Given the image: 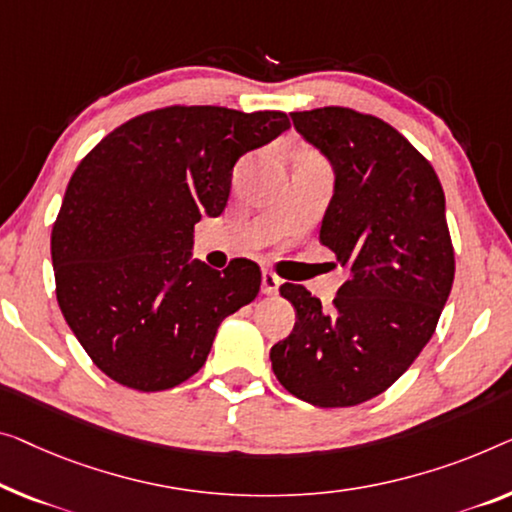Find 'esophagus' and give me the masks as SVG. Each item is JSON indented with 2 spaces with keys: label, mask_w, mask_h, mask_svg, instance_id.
<instances>
[{
  "label": "esophagus",
  "mask_w": 512,
  "mask_h": 512,
  "mask_svg": "<svg viewBox=\"0 0 512 512\" xmlns=\"http://www.w3.org/2000/svg\"><path fill=\"white\" fill-rule=\"evenodd\" d=\"M278 287H280V278L276 276V273L264 271V273H262V292H264L266 296H271V294L278 292Z\"/></svg>",
  "instance_id": "34e87169"
}]
</instances>
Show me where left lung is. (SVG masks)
Returning <instances> with one entry per match:
<instances>
[{
  "mask_svg": "<svg viewBox=\"0 0 512 512\" xmlns=\"http://www.w3.org/2000/svg\"><path fill=\"white\" fill-rule=\"evenodd\" d=\"M335 183L319 241L352 276L329 310L303 285L280 294L296 322L271 347L282 386L315 407H354L395 384L437 329L455 253L437 172L407 137L349 108L292 112Z\"/></svg>",
  "mask_w": 512,
  "mask_h": 512,
  "instance_id": "1",
  "label": "left lung"
}]
</instances>
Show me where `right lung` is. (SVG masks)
<instances>
[{"label":"right lung","mask_w":512,"mask_h":512,"mask_svg":"<svg viewBox=\"0 0 512 512\" xmlns=\"http://www.w3.org/2000/svg\"><path fill=\"white\" fill-rule=\"evenodd\" d=\"M287 128L276 110L172 105L114 128L80 160L52 225L57 301L117 384L179 386L207 361L220 322L257 296L259 266L190 259L193 232L223 213L236 160Z\"/></svg>","instance_id":"right-lung-1"}]
</instances>
